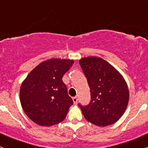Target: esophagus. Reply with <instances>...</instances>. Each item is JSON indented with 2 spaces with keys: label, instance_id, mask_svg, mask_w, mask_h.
<instances>
[{
  "label": "esophagus",
  "instance_id": "1",
  "mask_svg": "<svg viewBox=\"0 0 148 148\" xmlns=\"http://www.w3.org/2000/svg\"><path fill=\"white\" fill-rule=\"evenodd\" d=\"M72 99H73V102H74V104H77V101H78V98H77V97H74L72 98Z\"/></svg>",
  "mask_w": 148,
  "mask_h": 148
}]
</instances>
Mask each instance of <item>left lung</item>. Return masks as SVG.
<instances>
[{
    "mask_svg": "<svg viewBox=\"0 0 148 148\" xmlns=\"http://www.w3.org/2000/svg\"><path fill=\"white\" fill-rule=\"evenodd\" d=\"M90 88L88 105L79 104L85 119L99 127L117 122L129 102V89L122 74L107 61L95 56L79 60Z\"/></svg>",
    "mask_w": 148,
    "mask_h": 148,
    "instance_id": "left-lung-1",
    "label": "left lung"
}]
</instances>
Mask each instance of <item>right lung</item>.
I'll list each match as a JSON object with an SVG mask.
<instances>
[{"label": "right lung", "mask_w": 148, "mask_h": 148, "mask_svg": "<svg viewBox=\"0 0 148 148\" xmlns=\"http://www.w3.org/2000/svg\"><path fill=\"white\" fill-rule=\"evenodd\" d=\"M73 64L70 59H49L35 67L22 82V108L37 125L52 126L65 119L73 101L62 77Z\"/></svg>", "instance_id": "add662e5"}]
</instances>
